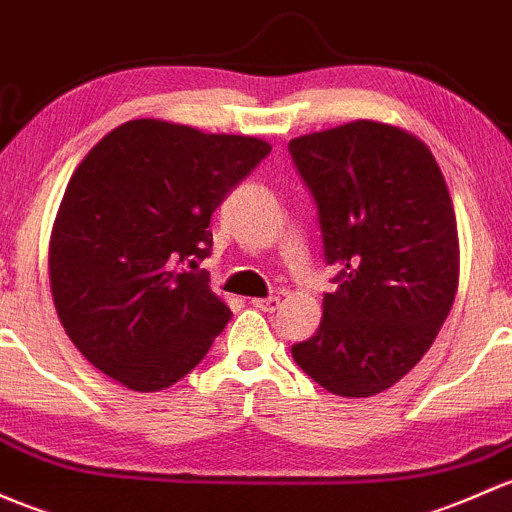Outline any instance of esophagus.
<instances>
[{
	"mask_svg": "<svg viewBox=\"0 0 512 512\" xmlns=\"http://www.w3.org/2000/svg\"><path fill=\"white\" fill-rule=\"evenodd\" d=\"M252 306L260 311H267V314H272L274 309L279 306V297H267V299H252Z\"/></svg>",
	"mask_w": 512,
	"mask_h": 512,
	"instance_id": "obj_1",
	"label": "esophagus"
}]
</instances>
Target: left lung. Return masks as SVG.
<instances>
[{
    "label": "left lung",
    "mask_w": 512,
    "mask_h": 512,
    "mask_svg": "<svg viewBox=\"0 0 512 512\" xmlns=\"http://www.w3.org/2000/svg\"><path fill=\"white\" fill-rule=\"evenodd\" d=\"M289 154L336 270L321 324L292 358L333 395H378L422 360L454 304L459 238L444 176L422 139L370 120L292 139Z\"/></svg>",
    "instance_id": "8db88e82"
}]
</instances>
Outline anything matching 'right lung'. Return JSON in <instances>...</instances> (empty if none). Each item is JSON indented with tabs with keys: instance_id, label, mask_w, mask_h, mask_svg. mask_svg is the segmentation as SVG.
<instances>
[{
	"instance_id": "obj_1",
	"label": "right lung",
	"mask_w": 512,
	"mask_h": 512,
	"mask_svg": "<svg viewBox=\"0 0 512 512\" xmlns=\"http://www.w3.org/2000/svg\"><path fill=\"white\" fill-rule=\"evenodd\" d=\"M272 147L132 120L102 137L68 181L48 250L58 319L80 353L129 390L191 373L230 309L198 262L215 208Z\"/></svg>"
}]
</instances>
